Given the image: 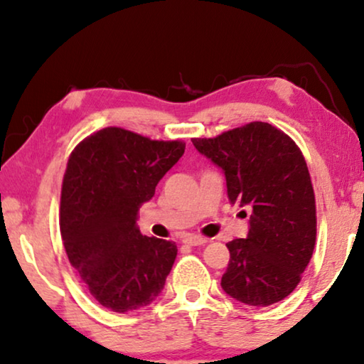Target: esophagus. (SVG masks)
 <instances>
[{
	"mask_svg": "<svg viewBox=\"0 0 364 364\" xmlns=\"http://www.w3.org/2000/svg\"><path fill=\"white\" fill-rule=\"evenodd\" d=\"M183 243H187V245H192V247H198V245H203V243H207L208 240L205 237H200V235H193V233H188L182 238Z\"/></svg>",
	"mask_w": 364,
	"mask_h": 364,
	"instance_id": "1",
	"label": "esophagus"
}]
</instances>
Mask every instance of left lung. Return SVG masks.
<instances>
[{"label": "left lung", "mask_w": 364, "mask_h": 364, "mask_svg": "<svg viewBox=\"0 0 364 364\" xmlns=\"http://www.w3.org/2000/svg\"><path fill=\"white\" fill-rule=\"evenodd\" d=\"M192 144L222 168L228 200L252 208L247 237L227 243L223 291L250 306L282 301L300 283L316 240L315 193L301 151L268 122Z\"/></svg>", "instance_id": "8db88e82"}]
</instances>
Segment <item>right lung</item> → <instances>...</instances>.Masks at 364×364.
Listing matches in <instances>:
<instances>
[{
    "mask_svg": "<svg viewBox=\"0 0 364 364\" xmlns=\"http://www.w3.org/2000/svg\"><path fill=\"white\" fill-rule=\"evenodd\" d=\"M186 151L106 127L79 142L61 191V237L87 291L117 313L144 308L164 290L177 257L173 242L142 235L137 212Z\"/></svg>",
    "mask_w": 364,
    "mask_h": 364,
    "instance_id": "right-lung-1",
    "label": "right lung"
}]
</instances>
